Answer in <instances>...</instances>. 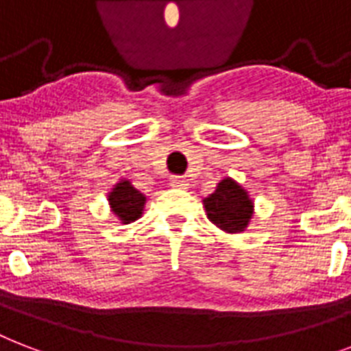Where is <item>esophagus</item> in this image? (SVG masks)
Listing matches in <instances>:
<instances>
[{"label": "esophagus", "mask_w": 351, "mask_h": 351, "mask_svg": "<svg viewBox=\"0 0 351 351\" xmlns=\"http://www.w3.org/2000/svg\"><path fill=\"white\" fill-rule=\"evenodd\" d=\"M171 187H178V189H186L187 187V182L182 178V176H171V180H169Z\"/></svg>", "instance_id": "34e87169"}]
</instances>
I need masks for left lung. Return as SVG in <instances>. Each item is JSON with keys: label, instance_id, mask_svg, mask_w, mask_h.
<instances>
[{"label": "left lung", "instance_id": "left-lung-1", "mask_svg": "<svg viewBox=\"0 0 351 351\" xmlns=\"http://www.w3.org/2000/svg\"><path fill=\"white\" fill-rule=\"evenodd\" d=\"M204 206L208 219L226 233L244 231L253 215L251 198L245 189L231 178L220 182L217 189L208 198H204Z\"/></svg>", "mask_w": 351, "mask_h": 351}]
</instances>
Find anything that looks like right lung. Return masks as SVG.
Returning <instances> with one entry per match:
<instances>
[{
  "label": "right lung",
  "mask_w": 351,
  "mask_h": 351,
  "mask_svg": "<svg viewBox=\"0 0 351 351\" xmlns=\"http://www.w3.org/2000/svg\"><path fill=\"white\" fill-rule=\"evenodd\" d=\"M109 204H111L112 213L117 215L123 224H129L142 217L145 197L131 186V182L121 180L109 193Z\"/></svg>",
  "instance_id": "add662e5"
}]
</instances>
